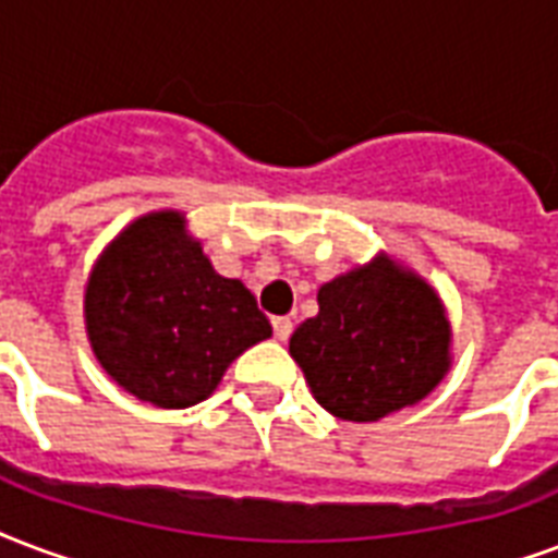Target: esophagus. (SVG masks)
Listing matches in <instances>:
<instances>
[{
  "label": "esophagus",
  "instance_id": "esophagus-1",
  "mask_svg": "<svg viewBox=\"0 0 558 558\" xmlns=\"http://www.w3.org/2000/svg\"><path fill=\"white\" fill-rule=\"evenodd\" d=\"M271 327H275V339H280V342H287L289 333H292V322L287 316L271 318Z\"/></svg>",
  "mask_w": 558,
  "mask_h": 558
}]
</instances>
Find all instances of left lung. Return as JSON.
Masks as SVG:
<instances>
[{"mask_svg": "<svg viewBox=\"0 0 558 558\" xmlns=\"http://www.w3.org/2000/svg\"><path fill=\"white\" fill-rule=\"evenodd\" d=\"M289 354L313 398L342 421H380L415 407L453 365L439 292L377 251L318 289V313L295 327Z\"/></svg>", "mask_w": 558, "mask_h": 558, "instance_id": "1", "label": "left lung"}]
</instances>
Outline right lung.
<instances>
[{
	"label": "right lung",
	"mask_w": 558,
	"mask_h": 558,
	"mask_svg": "<svg viewBox=\"0 0 558 558\" xmlns=\"http://www.w3.org/2000/svg\"><path fill=\"white\" fill-rule=\"evenodd\" d=\"M84 327L110 380L160 410L210 398L228 365L271 336L257 298L213 269L172 207L143 213L101 248L84 283Z\"/></svg>",
	"instance_id": "right-lung-1"
}]
</instances>
